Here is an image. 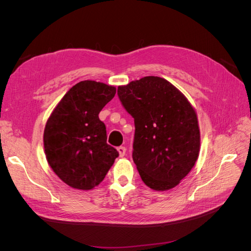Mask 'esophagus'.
I'll use <instances>...</instances> for the list:
<instances>
[{
    "label": "esophagus",
    "instance_id": "esophagus-1",
    "mask_svg": "<svg viewBox=\"0 0 251 251\" xmlns=\"http://www.w3.org/2000/svg\"><path fill=\"white\" fill-rule=\"evenodd\" d=\"M117 151H118V153H119V156H120V157H124V156L126 155V149L125 147H118V148H117Z\"/></svg>",
    "mask_w": 251,
    "mask_h": 251
}]
</instances>
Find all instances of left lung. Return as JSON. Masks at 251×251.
<instances>
[{
  "label": "left lung",
  "instance_id": "8db88e82",
  "mask_svg": "<svg viewBox=\"0 0 251 251\" xmlns=\"http://www.w3.org/2000/svg\"><path fill=\"white\" fill-rule=\"evenodd\" d=\"M117 94L134 118L133 160L144 184L161 192L177 186L199 156L200 130L193 105L158 76L119 86Z\"/></svg>",
  "mask_w": 251,
  "mask_h": 251
}]
</instances>
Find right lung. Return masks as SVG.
I'll use <instances>...</instances> for the list:
<instances>
[{"label":"right lung","instance_id":"right-lung-1","mask_svg":"<svg viewBox=\"0 0 251 251\" xmlns=\"http://www.w3.org/2000/svg\"><path fill=\"white\" fill-rule=\"evenodd\" d=\"M115 93V87L103 82L79 81L64 95L47 120L45 155L53 172L70 187L93 189L119 155L107 143L105 126L98 117Z\"/></svg>","mask_w":251,"mask_h":251}]
</instances>
